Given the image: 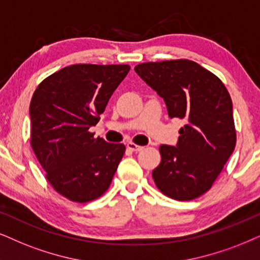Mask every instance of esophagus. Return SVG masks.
Returning <instances> with one entry per match:
<instances>
[{
  "instance_id": "esophagus-1",
  "label": "esophagus",
  "mask_w": 260,
  "mask_h": 260,
  "mask_svg": "<svg viewBox=\"0 0 260 260\" xmlns=\"http://www.w3.org/2000/svg\"><path fill=\"white\" fill-rule=\"evenodd\" d=\"M127 149L131 150V151H134V152H138V151L143 150L144 146L137 145V144H134V143H128L127 144Z\"/></svg>"
}]
</instances>
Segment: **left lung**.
I'll return each instance as SVG.
<instances>
[{
  "label": "left lung",
  "mask_w": 260,
  "mask_h": 260,
  "mask_svg": "<svg viewBox=\"0 0 260 260\" xmlns=\"http://www.w3.org/2000/svg\"><path fill=\"white\" fill-rule=\"evenodd\" d=\"M137 74L167 104L170 119H185L176 146L160 145L153 181L163 194L192 200L211 188L236 144L231 94L221 79L190 60L145 62Z\"/></svg>",
  "instance_id": "1"
}]
</instances>
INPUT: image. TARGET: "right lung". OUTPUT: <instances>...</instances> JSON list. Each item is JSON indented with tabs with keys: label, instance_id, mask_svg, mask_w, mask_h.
Returning a JSON list of instances; mask_svg holds the SVG:
<instances>
[{
	"label": "right lung",
	"instance_id": "right-lung-1",
	"mask_svg": "<svg viewBox=\"0 0 260 260\" xmlns=\"http://www.w3.org/2000/svg\"><path fill=\"white\" fill-rule=\"evenodd\" d=\"M128 64H72L49 75L29 104L31 146L45 179L75 203L100 198L109 188L126 146L94 138L113 92Z\"/></svg>",
	"mask_w": 260,
	"mask_h": 260
}]
</instances>
